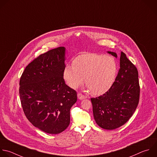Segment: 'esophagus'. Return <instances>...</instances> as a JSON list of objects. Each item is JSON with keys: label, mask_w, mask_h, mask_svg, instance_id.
<instances>
[{"label": "esophagus", "mask_w": 157, "mask_h": 157, "mask_svg": "<svg viewBox=\"0 0 157 157\" xmlns=\"http://www.w3.org/2000/svg\"><path fill=\"white\" fill-rule=\"evenodd\" d=\"M78 98L79 100H83V99L86 98V97L85 95H82V94H81V93H78Z\"/></svg>", "instance_id": "34e87169"}]
</instances>
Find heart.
Listing matches in <instances>:
<instances>
[{
	"mask_svg": "<svg viewBox=\"0 0 157 157\" xmlns=\"http://www.w3.org/2000/svg\"><path fill=\"white\" fill-rule=\"evenodd\" d=\"M117 71L118 64L113 57L89 53L76 57L73 65L65 67L63 76L70 87H78L84 79L87 88L92 94L101 95L113 86Z\"/></svg>",
	"mask_w": 157,
	"mask_h": 157,
	"instance_id": "b5f03b06",
	"label": "heart"
}]
</instances>
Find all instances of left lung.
Wrapping results in <instances>:
<instances>
[{
    "label": "left lung",
    "instance_id": "left-lung-1",
    "mask_svg": "<svg viewBox=\"0 0 157 157\" xmlns=\"http://www.w3.org/2000/svg\"><path fill=\"white\" fill-rule=\"evenodd\" d=\"M108 53L117 58L115 52ZM120 61V68L113 86L104 94L90 98L96 123L107 130L124 124L134 113L139 101L137 68L123 52Z\"/></svg>",
    "mask_w": 157,
    "mask_h": 157
}]
</instances>
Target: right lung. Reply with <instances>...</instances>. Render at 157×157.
<instances>
[{
	"label": "right lung",
	"instance_id": "obj_1",
	"mask_svg": "<svg viewBox=\"0 0 157 157\" xmlns=\"http://www.w3.org/2000/svg\"><path fill=\"white\" fill-rule=\"evenodd\" d=\"M65 48L59 47L40 55L26 67L19 94L27 119L51 134L65 131L70 123V109L77 100L76 90L63 79Z\"/></svg>",
	"mask_w": 157,
	"mask_h": 157
}]
</instances>
